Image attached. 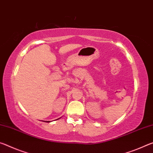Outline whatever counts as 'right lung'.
<instances>
[{"instance_id": "obj_1", "label": "right lung", "mask_w": 153, "mask_h": 153, "mask_svg": "<svg viewBox=\"0 0 153 153\" xmlns=\"http://www.w3.org/2000/svg\"><path fill=\"white\" fill-rule=\"evenodd\" d=\"M47 122H48V121H47Z\"/></svg>"}]
</instances>
